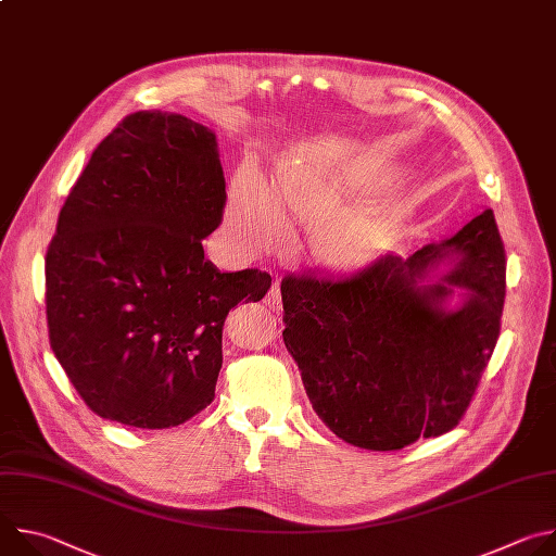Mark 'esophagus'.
I'll list each match as a JSON object with an SVG mask.
<instances>
[{"label": "esophagus", "instance_id": "1", "mask_svg": "<svg viewBox=\"0 0 556 556\" xmlns=\"http://www.w3.org/2000/svg\"><path fill=\"white\" fill-rule=\"evenodd\" d=\"M264 303H266V307H268V309H273V312H281V290H279V283H277V281L270 286L268 294L264 296Z\"/></svg>", "mask_w": 556, "mask_h": 556}]
</instances>
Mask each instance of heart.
<instances>
[{
	"instance_id": "obj_1",
	"label": "heart",
	"mask_w": 556,
	"mask_h": 556,
	"mask_svg": "<svg viewBox=\"0 0 556 556\" xmlns=\"http://www.w3.org/2000/svg\"><path fill=\"white\" fill-rule=\"evenodd\" d=\"M339 208L328 193H312L294 180H281L270 189L253 176H240L230 191L224 226L235 242L249 251H266L281 242L283 219H319ZM374 222L365 215H350L321 226L314 235V253L328 262L356 260L369 244Z\"/></svg>"
}]
</instances>
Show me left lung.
Instances as JSON below:
<instances>
[{
    "label": "left lung",
    "mask_w": 556,
    "mask_h": 556,
    "mask_svg": "<svg viewBox=\"0 0 556 556\" xmlns=\"http://www.w3.org/2000/svg\"><path fill=\"white\" fill-rule=\"evenodd\" d=\"M440 265L447 273L431 278ZM504 296V244L486 208L409 257L283 277V343L332 433L399 451L462 420L495 350Z\"/></svg>",
    "instance_id": "left-lung-1"
}]
</instances>
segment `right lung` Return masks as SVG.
<instances>
[{"label":"right lung","mask_w":556,"mask_h":556,"mask_svg":"<svg viewBox=\"0 0 556 556\" xmlns=\"http://www.w3.org/2000/svg\"><path fill=\"white\" fill-rule=\"evenodd\" d=\"M224 202L215 134L157 110L123 118L72 187L46 255V314L97 416L169 429L211 405L228 309L273 281L204 260Z\"/></svg>","instance_id":"1"}]
</instances>
